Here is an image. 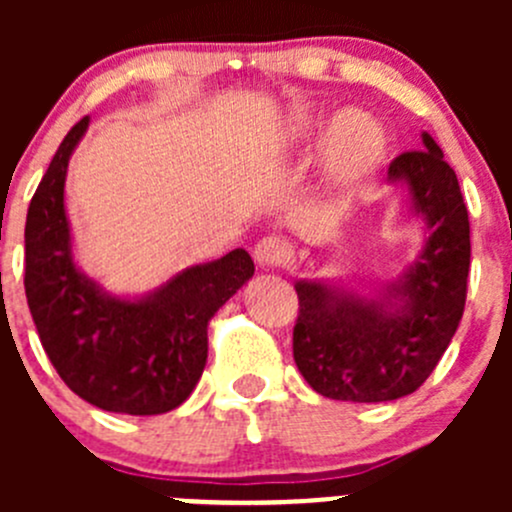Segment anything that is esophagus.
<instances>
[{"label": "esophagus", "mask_w": 512, "mask_h": 512, "mask_svg": "<svg viewBox=\"0 0 512 512\" xmlns=\"http://www.w3.org/2000/svg\"><path fill=\"white\" fill-rule=\"evenodd\" d=\"M255 262L260 267H280L289 260V245L280 237H265L255 245Z\"/></svg>", "instance_id": "34e87169"}]
</instances>
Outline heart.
Returning <instances> with one entry per match:
<instances>
[{
	"label": "heart",
	"mask_w": 512,
	"mask_h": 512,
	"mask_svg": "<svg viewBox=\"0 0 512 512\" xmlns=\"http://www.w3.org/2000/svg\"><path fill=\"white\" fill-rule=\"evenodd\" d=\"M319 128V118L312 108L299 106L289 113L285 138L289 143L304 141ZM384 153V133L359 111H344L332 121L327 133V158L342 178H356L374 168Z\"/></svg>",
	"instance_id": "b5f03b06"
}]
</instances>
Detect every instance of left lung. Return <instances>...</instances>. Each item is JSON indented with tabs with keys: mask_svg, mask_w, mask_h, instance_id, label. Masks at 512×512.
Returning a JSON list of instances; mask_svg holds the SVG:
<instances>
[{
	"mask_svg": "<svg viewBox=\"0 0 512 512\" xmlns=\"http://www.w3.org/2000/svg\"><path fill=\"white\" fill-rule=\"evenodd\" d=\"M391 183L409 188L426 220V242L401 280L381 297L299 280L294 364L317 394L376 404L414 394L456 334L471 270V223L461 185L443 151L423 133V151L389 165Z\"/></svg>",
	"mask_w": 512,
	"mask_h": 512,
	"instance_id": "8db88e82",
	"label": "left lung"
}]
</instances>
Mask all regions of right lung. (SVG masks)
<instances>
[{
  "label": "right lung",
  "instance_id": "obj_1",
  "mask_svg": "<svg viewBox=\"0 0 512 512\" xmlns=\"http://www.w3.org/2000/svg\"><path fill=\"white\" fill-rule=\"evenodd\" d=\"M81 118L51 158L24 227V289L41 347L64 384L103 411L156 416L183 404L208 361V322L252 275L245 250L195 265L141 299L103 292L74 265L64 210Z\"/></svg>",
  "mask_w": 512,
  "mask_h": 512
}]
</instances>
